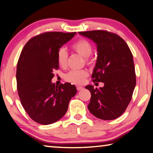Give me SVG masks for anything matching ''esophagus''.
<instances>
[{
    "label": "esophagus",
    "mask_w": 153,
    "mask_h": 153,
    "mask_svg": "<svg viewBox=\"0 0 153 153\" xmlns=\"http://www.w3.org/2000/svg\"><path fill=\"white\" fill-rule=\"evenodd\" d=\"M76 89L78 91H81V90H82L84 88L81 86H76Z\"/></svg>",
    "instance_id": "esophagus-1"
}]
</instances>
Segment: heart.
I'll return each instance as SVG.
<instances>
[{
  "label": "heart",
  "mask_w": 153,
  "mask_h": 153,
  "mask_svg": "<svg viewBox=\"0 0 153 153\" xmlns=\"http://www.w3.org/2000/svg\"><path fill=\"white\" fill-rule=\"evenodd\" d=\"M72 49L85 58L89 57L93 51V47L91 43L83 39L79 40L72 45ZM67 59L68 53L66 49L61 48L57 54V64L60 67L64 68L66 66ZM88 74V71L87 70H72L64 75V79L66 81L72 83L81 84L85 81V79Z\"/></svg>",
  "instance_id": "heart-1"
}]
</instances>
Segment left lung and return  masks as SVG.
<instances>
[{
    "label": "left lung",
    "instance_id": "1",
    "mask_svg": "<svg viewBox=\"0 0 153 153\" xmlns=\"http://www.w3.org/2000/svg\"><path fill=\"white\" fill-rule=\"evenodd\" d=\"M97 45V57L92 74L93 82L103 87L87 85L91 92L88 109L102 120H113L123 113L136 85L133 56L126 41L116 34L104 30L80 32Z\"/></svg>",
    "mask_w": 153,
    "mask_h": 153
}]
</instances>
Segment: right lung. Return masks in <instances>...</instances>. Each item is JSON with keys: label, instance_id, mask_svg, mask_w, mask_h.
I'll list each match as a JSON object with an SVG mask.
<instances>
[{"label": "right lung", "instance_id": "1", "mask_svg": "<svg viewBox=\"0 0 153 153\" xmlns=\"http://www.w3.org/2000/svg\"><path fill=\"white\" fill-rule=\"evenodd\" d=\"M76 32H45L30 39L17 65V88L22 106L35 122L49 125L67 112L76 87L69 82L56 86L51 82L58 69L57 54L60 47Z\"/></svg>", "mask_w": 153, "mask_h": 153}]
</instances>
